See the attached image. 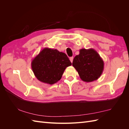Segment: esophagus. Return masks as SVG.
<instances>
[{"label":"esophagus","instance_id":"1","mask_svg":"<svg viewBox=\"0 0 129 129\" xmlns=\"http://www.w3.org/2000/svg\"><path fill=\"white\" fill-rule=\"evenodd\" d=\"M73 57H70V58H69V59H70V61H71V62H72H72H73Z\"/></svg>","mask_w":129,"mask_h":129}]
</instances>
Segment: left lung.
I'll return each instance as SVG.
<instances>
[{
  "instance_id": "1",
  "label": "left lung",
  "mask_w": 129,
  "mask_h": 129,
  "mask_svg": "<svg viewBox=\"0 0 129 129\" xmlns=\"http://www.w3.org/2000/svg\"><path fill=\"white\" fill-rule=\"evenodd\" d=\"M72 65L81 79L86 82L97 80L104 70V61L95 50L81 49L80 54L74 57Z\"/></svg>"
}]
</instances>
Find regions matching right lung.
I'll return each mask as SVG.
<instances>
[{
  "mask_svg": "<svg viewBox=\"0 0 129 129\" xmlns=\"http://www.w3.org/2000/svg\"><path fill=\"white\" fill-rule=\"evenodd\" d=\"M71 65L65 53L49 48L43 49L31 62V67L37 79L49 84L59 81L66 68Z\"/></svg>",
  "mask_w": 129,
  "mask_h": 129,
  "instance_id": "add662e5",
  "label": "right lung"
}]
</instances>
